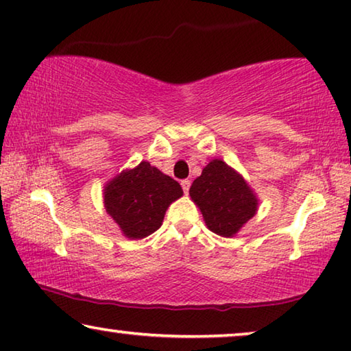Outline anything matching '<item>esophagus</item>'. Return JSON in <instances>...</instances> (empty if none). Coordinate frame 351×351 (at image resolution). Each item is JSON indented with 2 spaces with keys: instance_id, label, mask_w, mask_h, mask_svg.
<instances>
[{
  "instance_id": "34e87169",
  "label": "esophagus",
  "mask_w": 351,
  "mask_h": 351,
  "mask_svg": "<svg viewBox=\"0 0 351 351\" xmlns=\"http://www.w3.org/2000/svg\"><path fill=\"white\" fill-rule=\"evenodd\" d=\"M181 187H182V191H184V193H189L191 181H189V180H182V181H181Z\"/></svg>"
}]
</instances>
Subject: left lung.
<instances>
[{
  "label": "left lung",
  "instance_id": "8db88e82",
  "mask_svg": "<svg viewBox=\"0 0 351 351\" xmlns=\"http://www.w3.org/2000/svg\"><path fill=\"white\" fill-rule=\"evenodd\" d=\"M189 195L203 214L206 227L232 238L258 209V197L241 173L221 159H213L192 182Z\"/></svg>",
  "mask_w": 351,
  "mask_h": 351
}]
</instances>
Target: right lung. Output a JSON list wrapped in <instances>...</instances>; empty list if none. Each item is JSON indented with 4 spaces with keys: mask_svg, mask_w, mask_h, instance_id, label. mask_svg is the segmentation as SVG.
<instances>
[{
    "mask_svg": "<svg viewBox=\"0 0 351 351\" xmlns=\"http://www.w3.org/2000/svg\"><path fill=\"white\" fill-rule=\"evenodd\" d=\"M182 197L180 182L142 160L104 186V206L129 239H143L162 226L165 211Z\"/></svg>",
    "mask_w": 351,
    "mask_h": 351,
    "instance_id": "add662e5",
    "label": "right lung"
}]
</instances>
